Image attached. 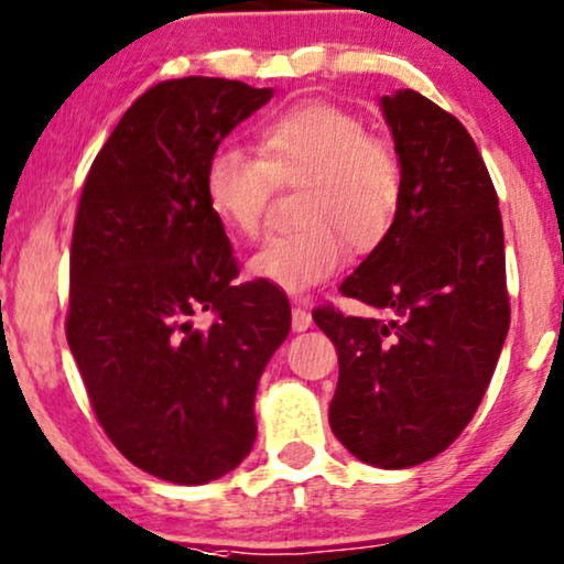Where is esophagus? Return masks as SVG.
I'll return each instance as SVG.
<instances>
[{
    "mask_svg": "<svg viewBox=\"0 0 564 564\" xmlns=\"http://www.w3.org/2000/svg\"><path fill=\"white\" fill-rule=\"evenodd\" d=\"M311 324H313V318H311V311H305V308H292V328H295V332H305V328H311Z\"/></svg>",
    "mask_w": 564,
    "mask_h": 564,
    "instance_id": "34e87169",
    "label": "esophagus"
}]
</instances>
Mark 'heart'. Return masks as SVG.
<instances>
[{"label":"heart","instance_id":"obj_1","mask_svg":"<svg viewBox=\"0 0 564 564\" xmlns=\"http://www.w3.org/2000/svg\"><path fill=\"white\" fill-rule=\"evenodd\" d=\"M256 152L223 142L204 165V194L225 228L256 238L264 228L274 184H303L297 230L269 238L251 272L303 295L339 272L347 243L370 251L397 223L404 173L389 142L345 108L305 100L256 129Z\"/></svg>","mask_w":564,"mask_h":564}]
</instances>
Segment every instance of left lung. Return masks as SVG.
Listing matches in <instances>:
<instances>
[{
	"label": "left lung",
	"mask_w": 564,
	"mask_h": 564,
	"mask_svg": "<svg viewBox=\"0 0 564 564\" xmlns=\"http://www.w3.org/2000/svg\"><path fill=\"white\" fill-rule=\"evenodd\" d=\"M404 194L389 236L341 282L383 318L313 311L334 341V435L365 464L443 453L481 404L510 326L497 192L456 116L414 90L386 95Z\"/></svg>",
	"instance_id": "1"
}]
</instances>
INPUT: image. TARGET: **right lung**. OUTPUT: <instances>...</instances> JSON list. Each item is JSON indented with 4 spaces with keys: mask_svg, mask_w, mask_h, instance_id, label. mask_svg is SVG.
<instances>
[{
    "mask_svg": "<svg viewBox=\"0 0 564 564\" xmlns=\"http://www.w3.org/2000/svg\"><path fill=\"white\" fill-rule=\"evenodd\" d=\"M269 98V87L225 77L152 85L79 194L69 349L111 443L175 485H204L248 456L256 386L290 332L276 284L236 282L238 259L204 194L212 150Z\"/></svg>",
    "mask_w": 564,
    "mask_h": 564,
    "instance_id": "1",
    "label": "right lung"
}]
</instances>
